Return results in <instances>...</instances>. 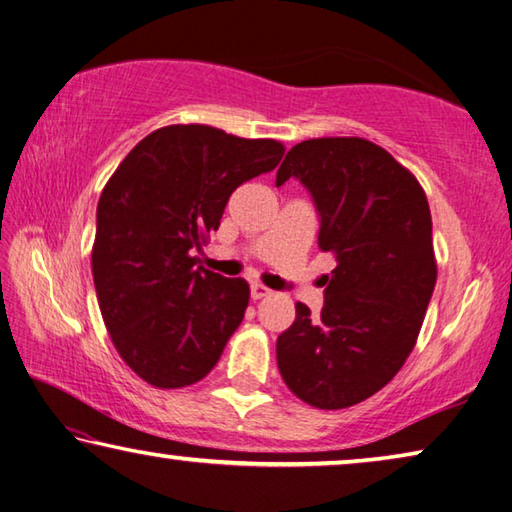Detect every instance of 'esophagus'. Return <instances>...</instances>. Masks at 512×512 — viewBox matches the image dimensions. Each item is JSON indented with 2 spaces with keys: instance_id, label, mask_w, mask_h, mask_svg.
I'll use <instances>...</instances> for the list:
<instances>
[{
  "instance_id": "1",
  "label": "esophagus",
  "mask_w": 512,
  "mask_h": 512,
  "mask_svg": "<svg viewBox=\"0 0 512 512\" xmlns=\"http://www.w3.org/2000/svg\"><path fill=\"white\" fill-rule=\"evenodd\" d=\"M266 296H271V289H266L264 284H253V287H250V298L253 300H262V298H266Z\"/></svg>"
}]
</instances>
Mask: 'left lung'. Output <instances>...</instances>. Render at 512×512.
<instances>
[{
	"label": "left lung",
	"instance_id": "left-lung-1",
	"mask_svg": "<svg viewBox=\"0 0 512 512\" xmlns=\"http://www.w3.org/2000/svg\"><path fill=\"white\" fill-rule=\"evenodd\" d=\"M291 176L314 196L318 248L336 268L320 316L296 302V320L277 336V368L302 402L348 409L381 391L418 341L438 277L427 194L363 137L296 144L277 185Z\"/></svg>",
	"mask_w": 512,
	"mask_h": 512
}]
</instances>
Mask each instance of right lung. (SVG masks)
<instances>
[{
    "label": "right lung",
    "mask_w": 512,
    "mask_h": 512,
    "mask_svg": "<svg viewBox=\"0 0 512 512\" xmlns=\"http://www.w3.org/2000/svg\"><path fill=\"white\" fill-rule=\"evenodd\" d=\"M277 140H246L205 124L146 135L103 187L92 275L110 341L137 377L185 388L219 361L244 320L250 287L198 266L230 194L275 169Z\"/></svg>",
    "instance_id": "1"
}]
</instances>
